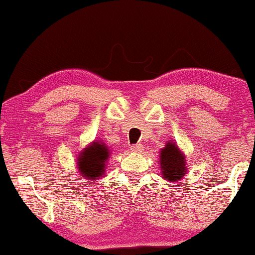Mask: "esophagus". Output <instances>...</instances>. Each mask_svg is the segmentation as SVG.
Wrapping results in <instances>:
<instances>
[{"label": "esophagus", "mask_w": 255, "mask_h": 255, "mask_svg": "<svg viewBox=\"0 0 255 255\" xmlns=\"http://www.w3.org/2000/svg\"><path fill=\"white\" fill-rule=\"evenodd\" d=\"M142 145H141V143H135V145H131L130 146V149L133 152H141L142 151Z\"/></svg>", "instance_id": "34e87169"}]
</instances>
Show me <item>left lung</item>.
<instances>
[{
  "label": "left lung",
  "mask_w": 255,
  "mask_h": 255,
  "mask_svg": "<svg viewBox=\"0 0 255 255\" xmlns=\"http://www.w3.org/2000/svg\"><path fill=\"white\" fill-rule=\"evenodd\" d=\"M162 177L168 182H178L185 174V159L177 145L167 142L160 153Z\"/></svg>",
  "instance_id": "8db88e82"
}]
</instances>
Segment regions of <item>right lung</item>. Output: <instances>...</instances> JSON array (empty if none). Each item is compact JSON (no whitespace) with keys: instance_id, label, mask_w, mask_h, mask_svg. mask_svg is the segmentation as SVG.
<instances>
[{"instance_id":"add662e5","label":"right lung","mask_w":255,"mask_h":255,"mask_svg":"<svg viewBox=\"0 0 255 255\" xmlns=\"http://www.w3.org/2000/svg\"><path fill=\"white\" fill-rule=\"evenodd\" d=\"M108 155V148L102 142H94L90 147L84 149L78 159V168L82 172V176L90 182L103 176L102 173L104 172Z\"/></svg>"}]
</instances>
